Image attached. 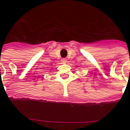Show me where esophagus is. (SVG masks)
Here are the masks:
<instances>
[{
  "label": "esophagus",
  "mask_w": 130,
  "mask_h": 130,
  "mask_svg": "<svg viewBox=\"0 0 130 130\" xmlns=\"http://www.w3.org/2000/svg\"><path fill=\"white\" fill-rule=\"evenodd\" d=\"M61 61L63 63H65V62H66V59H65V58H62Z\"/></svg>",
  "instance_id": "esophagus-1"
}]
</instances>
